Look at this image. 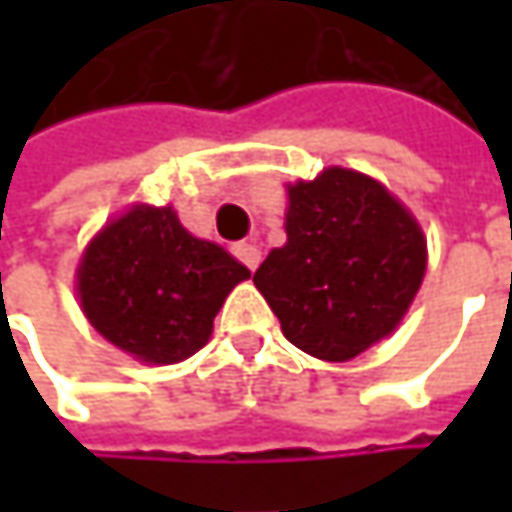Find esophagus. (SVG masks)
Here are the masks:
<instances>
[{
  "label": "esophagus",
  "instance_id": "esophagus-1",
  "mask_svg": "<svg viewBox=\"0 0 512 512\" xmlns=\"http://www.w3.org/2000/svg\"><path fill=\"white\" fill-rule=\"evenodd\" d=\"M233 253H236V259L247 267V270H256L259 262H262V253H259V247L250 245V242H236L233 245Z\"/></svg>",
  "mask_w": 512,
  "mask_h": 512
}]
</instances>
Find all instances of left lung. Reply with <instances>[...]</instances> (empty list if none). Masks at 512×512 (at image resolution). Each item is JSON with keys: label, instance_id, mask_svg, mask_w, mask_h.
<instances>
[{"label": "left lung", "instance_id": "8db88e82", "mask_svg": "<svg viewBox=\"0 0 512 512\" xmlns=\"http://www.w3.org/2000/svg\"><path fill=\"white\" fill-rule=\"evenodd\" d=\"M287 245L270 250L253 285L287 342L347 362L399 325L424 279V236L379 182L327 168L287 190Z\"/></svg>", "mask_w": 512, "mask_h": 512}]
</instances>
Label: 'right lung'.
Segmentation results:
<instances>
[{"label":"right lung","instance_id":"add662e5","mask_svg":"<svg viewBox=\"0 0 512 512\" xmlns=\"http://www.w3.org/2000/svg\"><path fill=\"white\" fill-rule=\"evenodd\" d=\"M247 276L222 247L190 236L170 207H133L90 242L79 296L108 342L170 364L210 339L227 293Z\"/></svg>","mask_w":512,"mask_h":512}]
</instances>
